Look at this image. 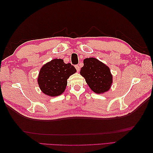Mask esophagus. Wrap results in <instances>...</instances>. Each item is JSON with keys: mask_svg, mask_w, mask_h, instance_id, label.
Here are the masks:
<instances>
[{"mask_svg": "<svg viewBox=\"0 0 153 153\" xmlns=\"http://www.w3.org/2000/svg\"><path fill=\"white\" fill-rule=\"evenodd\" d=\"M75 68H76V69L77 70V71H79V70H80V66H79V65H76L75 66Z\"/></svg>", "mask_w": 153, "mask_h": 153, "instance_id": "esophagus-1", "label": "esophagus"}]
</instances>
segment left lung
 I'll return each mask as SVG.
<instances>
[{
  "mask_svg": "<svg viewBox=\"0 0 153 153\" xmlns=\"http://www.w3.org/2000/svg\"><path fill=\"white\" fill-rule=\"evenodd\" d=\"M83 64L80 74L93 91L97 94L108 91L112 83L109 68L95 58H86Z\"/></svg>",
  "mask_w": 153,
  "mask_h": 153,
  "instance_id": "1",
  "label": "left lung"
}]
</instances>
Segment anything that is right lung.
<instances>
[{"instance_id":"1","label":"right lung","mask_w":153,"mask_h":153,"mask_svg":"<svg viewBox=\"0 0 153 153\" xmlns=\"http://www.w3.org/2000/svg\"><path fill=\"white\" fill-rule=\"evenodd\" d=\"M76 70L70 63L63 60L54 59L45 64L39 71L38 83L43 93L51 97L62 93L67 85V79Z\"/></svg>"}]
</instances>
